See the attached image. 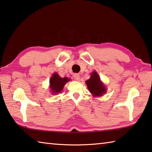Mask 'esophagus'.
Listing matches in <instances>:
<instances>
[{
  "label": "esophagus",
  "instance_id": "obj_1",
  "mask_svg": "<svg viewBox=\"0 0 152 152\" xmlns=\"http://www.w3.org/2000/svg\"><path fill=\"white\" fill-rule=\"evenodd\" d=\"M74 78L76 80H80V74H74Z\"/></svg>",
  "mask_w": 152,
  "mask_h": 152
}]
</instances>
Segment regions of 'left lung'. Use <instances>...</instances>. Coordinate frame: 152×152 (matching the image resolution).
Wrapping results in <instances>:
<instances>
[{
    "mask_svg": "<svg viewBox=\"0 0 152 152\" xmlns=\"http://www.w3.org/2000/svg\"><path fill=\"white\" fill-rule=\"evenodd\" d=\"M86 84L90 93L95 97L103 96L106 92V88L100 81V78L96 71L92 73L90 79L87 80Z\"/></svg>",
    "mask_w": 152,
    "mask_h": 152,
    "instance_id": "1",
    "label": "left lung"
}]
</instances>
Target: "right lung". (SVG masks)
Segmentation results:
<instances>
[{
    "instance_id": "right-lung-1",
    "label": "right lung",
    "mask_w": 152,
    "mask_h": 152,
    "mask_svg": "<svg viewBox=\"0 0 152 152\" xmlns=\"http://www.w3.org/2000/svg\"><path fill=\"white\" fill-rule=\"evenodd\" d=\"M70 80V79L66 77L61 78L57 73L53 74L50 80V88L52 94H57L58 93L61 92L66 83Z\"/></svg>"
}]
</instances>
